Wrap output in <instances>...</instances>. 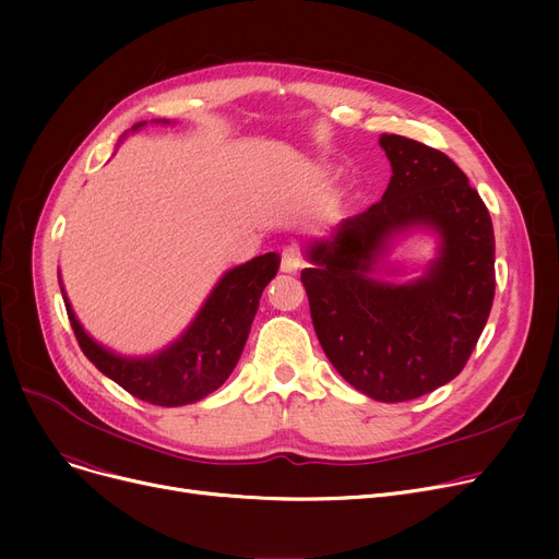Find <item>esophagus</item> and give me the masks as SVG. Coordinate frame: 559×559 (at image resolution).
<instances>
[{"instance_id":"1","label":"esophagus","mask_w":559,"mask_h":559,"mask_svg":"<svg viewBox=\"0 0 559 559\" xmlns=\"http://www.w3.org/2000/svg\"><path fill=\"white\" fill-rule=\"evenodd\" d=\"M301 267H304V255H301V251H299L297 247L283 249V253H281V272L292 274V272H297V270H301Z\"/></svg>"}]
</instances>
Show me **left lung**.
Listing matches in <instances>:
<instances>
[{"mask_svg": "<svg viewBox=\"0 0 559 559\" xmlns=\"http://www.w3.org/2000/svg\"><path fill=\"white\" fill-rule=\"evenodd\" d=\"M380 146L392 165L383 199L308 247L301 283L340 376L373 401L401 403L464 369L493 304L496 247L487 205L447 154L388 133ZM415 227L440 238L425 276L403 286L378 280L391 240Z\"/></svg>", "mask_w": 559, "mask_h": 559, "instance_id": "obj_1", "label": "left lung"}]
</instances>
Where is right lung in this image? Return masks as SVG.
Instances as JSON below:
<instances>
[{
	"label": "right lung",
	"instance_id": "obj_1",
	"mask_svg": "<svg viewBox=\"0 0 559 559\" xmlns=\"http://www.w3.org/2000/svg\"><path fill=\"white\" fill-rule=\"evenodd\" d=\"M144 124L140 122L131 131ZM278 264V253H264L228 270L183 335L158 354L144 358H127L97 344L79 324L63 287L61 292L85 358L135 399L174 407L197 403L224 385L242 356L260 295L276 276Z\"/></svg>",
	"mask_w": 559,
	"mask_h": 559
}]
</instances>
